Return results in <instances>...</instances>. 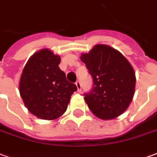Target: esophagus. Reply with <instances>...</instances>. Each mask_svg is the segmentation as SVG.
Returning <instances> with one entry per match:
<instances>
[{
	"label": "esophagus",
	"mask_w": 157,
	"mask_h": 157,
	"mask_svg": "<svg viewBox=\"0 0 157 157\" xmlns=\"http://www.w3.org/2000/svg\"><path fill=\"white\" fill-rule=\"evenodd\" d=\"M75 86L77 87V91H78V92H81V91H82V85H81V83H80L79 81H77V82H75Z\"/></svg>",
	"instance_id": "1"
}]
</instances>
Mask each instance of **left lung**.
Listing matches in <instances>:
<instances>
[{
    "label": "left lung",
    "mask_w": 157,
    "mask_h": 157,
    "mask_svg": "<svg viewBox=\"0 0 157 157\" xmlns=\"http://www.w3.org/2000/svg\"><path fill=\"white\" fill-rule=\"evenodd\" d=\"M94 80V87L85 94L90 110L102 120H111L128 109L134 95L135 72L118 50L98 44L81 54Z\"/></svg>",
    "instance_id": "obj_1"
}]
</instances>
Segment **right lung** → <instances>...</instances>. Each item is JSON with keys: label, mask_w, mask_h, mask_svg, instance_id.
<instances>
[{"label": "right lung", "mask_w": 157, "mask_h": 157, "mask_svg": "<svg viewBox=\"0 0 157 157\" xmlns=\"http://www.w3.org/2000/svg\"><path fill=\"white\" fill-rule=\"evenodd\" d=\"M60 61V56L50 49H41L29 58L20 76L18 88L24 104L31 114L43 120L61 117L77 90L59 67Z\"/></svg>", "instance_id": "add662e5"}]
</instances>
